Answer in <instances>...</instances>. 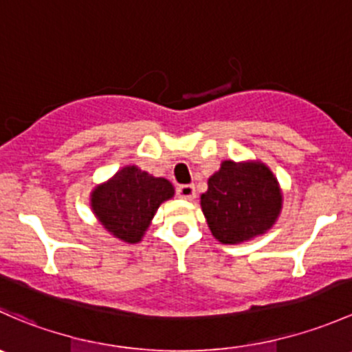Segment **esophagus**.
Instances as JSON below:
<instances>
[{"instance_id": "obj_1", "label": "esophagus", "mask_w": 352, "mask_h": 352, "mask_svg": "<svg viewBox=\"0 0 352 352\" xmlns=\"http://www.w3.org/2000/svg\"><path fill=\"white\" fill-rule=\"evenodd\" d=\"M177 196L186 201H192L196 197V187L192 184H184V186L177 187Z\"/></svg>"}]
</instances>
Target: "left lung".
Listing matches in <instances>:
<instances>
[{
    "label": "left lung",
    "instance_id": "1",
    "mask_svg": "<svg viewBox=\"0 0 352 352\" xmlns=\"http://www.w3.org/2000/svg\"><path fill=\"white\" fill-rule=\"evenodd\" d=\"M201 208L218 242L235 245L264 235L283 208L279 182L261 162L226 160L208 180Z\"/></svg>",
    "mask_w": 352,
    "mask_h": 352
}]
</instances>
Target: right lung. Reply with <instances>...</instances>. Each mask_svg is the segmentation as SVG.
<instances>
[{
    "mask_svg": "<svg viewBox=\"0 0 352 352\" xmlns=\"http://www.w3.org/2000/svg\"><path fill=\"white\" fill-rule=\"evenodd\" d=\"M173 194L175 189L166 179L150 175L136 165H127L107 182L95 187L90 204L110 235L122 242L138 243L160 204L172 199Z\"/></svg>",
    "mask_w": 352,
    "mask_h": 352,
    "instance_id": "right-lung-1",
    "label": "right lung"
}]
</instances>
